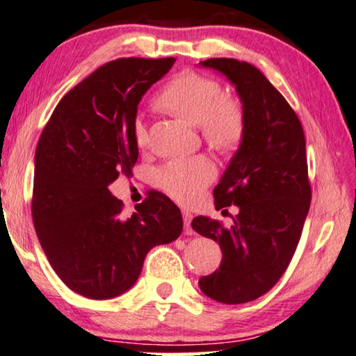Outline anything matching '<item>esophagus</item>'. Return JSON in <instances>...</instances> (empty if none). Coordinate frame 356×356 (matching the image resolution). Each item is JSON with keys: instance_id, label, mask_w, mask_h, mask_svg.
I'll list each match as a JSON object with an SVG mask.
<instances>
[{"instance_id": "esophagus-1", "label": "esophagus", "mask_w": 356, "mask_h": 356, "mask_svg": "<svg viewBox=\"0 0 356 356\" xmlns=\"http://www.w3.org/2000/svg\"><path fill=\"white\" fill-rule=\"evenodd\" d=\"M192 218L193 214L188 209H182V219H184V227L187 232H192Z\"/></svg>"}]
</instances>
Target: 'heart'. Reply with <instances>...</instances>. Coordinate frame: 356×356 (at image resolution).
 I'll return each mask as SVG.
<instances>
[{"mask_svg":"<svg viewBox=\"0 0 356 356\" xmlns=\"http://www.w3.org/2000/svg\"><path fill=\"white\" fill-rule=\"evenodd\" d=\"M158 104L182 121L200 126L204 138L222 152L234 149L245 134V114L238 102L222 97L221 83L193 71L174 76L158 95ZM138 147L147 143V126L142 119L134 124ZM216 176V166L207 156L174 159L154 172V182L169 197L192 203Z\"/></svg>","mask_w":356,"mask_h":356,"instance_id":"heart-1","label":"heart"}]
</instances>
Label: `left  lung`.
<instances>
[{"mask_svg": "<svg viewBox=\"0 0 356 356\" xmlns=\"http://www.w3.org/2000/svg\"><path fill=\"white\" fill-rule=\"evenodd\" d=\"M200 64L235 87L245 134L213 192L216 209L238 208L234 224L226 229L208 216L192 221L195 232L222 250L221 266L198 285L219 303H247L276 285L297 250L312 202L305 134L290 104L252 64L232 58Z\"/></svg>", "mask_w": 356, "mask_h": 356, "instance_id": "obj_1", "label": "left lung"}]
</instances>
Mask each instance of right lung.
Returning <instances> with one entry per match:
<instances>
[{
  "label": "right lung",
  "mask_w": 356,
  "mask_h": 356,
  "mask_svg": "<svg viewBox=\"0 0 356 356\" xmlns=\"http://www.w3.org/2000/svg\"><path fill=\"white\" fill-rule=\"evenodd\" d=\"M174 58H122L64 95L35 152L32 218L59 279L79 295L114 298L132 287L147 253L182 232L180 209L152 192L126 218L109 184L132 176L138 103Z\"/></svg>",
  "instance_id": "add662e5"
}]
</instances>
